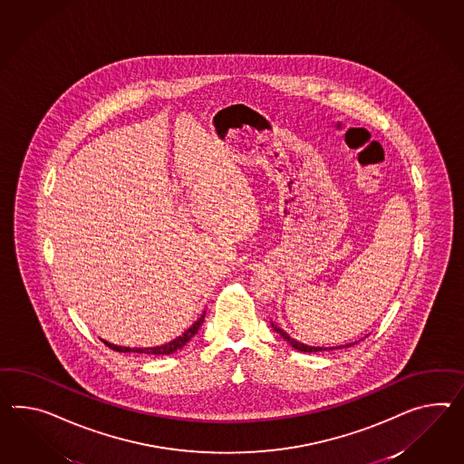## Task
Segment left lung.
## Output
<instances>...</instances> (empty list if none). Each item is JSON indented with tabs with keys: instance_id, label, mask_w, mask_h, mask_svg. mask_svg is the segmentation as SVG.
I'll return each instance as SVG.
<instances>
[{
	"instance_id": "8db88e82",
	"label": "left lung",
	"mask_w": 464,
	"mask_h": 464,
	"mask_svg": "<svg viewBox=\"0 0 464 464\" xmlns=\"http://www.w3.org/2000/svg\"><path fill=\"white\" fill-rule=\"evenodd\" d=\"M274 330L276 332L279 333L283 338H285V342H289V343L293 344L295 348H296L297 352H306V353H313V352H323V350H328V348H318V346H308V344L301 343V342H296V340H293L287 333L283 332L281 328H277L276 324H273ZM352 344L355 343H350V344H343V346H338V348H346V346H352ZM330 350H333V348H330Z\"/></svg>"
}]
</instances>
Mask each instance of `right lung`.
<instances>
[{
    "mask_svg": "<svg viewBox=\"0 0 464 464\" xmlns=\"http://www.w3.org/2000/svg\"><path fill=\"white\" fill-rule=\"evenodd\" d=\"M203 318H205V313H203L202 316L198 318V320L195 321L193 324H191L190 328L187 330V332L183 333L181 336H179L177 340H173V342H169L167 344H161V346H155V348H126V346H118V344H111L104 342V343L111 348V350H114V352H122V353H128V352H134V353H144V355H155V357H161V355H171V353H175L177 350L179 348H183L185 344L190 342L191 338L195 336V333L198 332V328L202 326Z\"/></svg>",
    "mask_w": 464,
    "mask_h": 464,
    "instance_id": "obj_1",
    "label": "right lung"
}]
</instances>
